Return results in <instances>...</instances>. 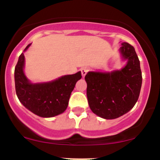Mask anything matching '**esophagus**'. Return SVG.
I'll use <instances>...</instances> for the list:
<instances>
[{
  "mask_svg": "<svg viewBox=\"0 0 160 160\" xmlns=\"http://www.w3.org/2000/svg\"><path fill=\"white\" fill-rule=\"evenodd\" d=\"M80 71H81L82 76H83V77H84L85 76H86V74L88 73V71H89V69H88V67H83V68H82L81 70H80Z\"/></svg>",
  "mask_w": 160,
  "mask_h": 160,
  "instance_id": "1",
  "label": "esophagus"
}]
</instances>
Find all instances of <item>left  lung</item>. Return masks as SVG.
<instances>
[{
    "label": "left lung",
    "instance_id": "left-lung-1",
    "mask_svg": "<svg viewBox=\"0 0 160 160\" xmlns=\"http://www.w3.org/2000/svg\"><path fill=\"white\" fill-rule=\"evenodd\" d=\"M120 52L128 60L122 70L88 72L85 76L90 109L105 119L117 118L128 112L138 101L141 90L142 71L135 49L128 42H123Z\"/></svg>",
    "mask_w": 160,
    "mask_h": 160
}]
</instances>
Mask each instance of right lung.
Returning a JSON list of instances; mask_svg holds the SVG:
<instances>
[{"instance_id":"1","label":"right lung","mask_w":160,"mask_h":160,"mask_svg":"<svg viewBox=\"0 0 160 160\" xmlns=\"http://www.w3.org/2000/svg\"><path fill=\"white\" fill-rule=\"evenodd\" d=\"M31 44L24 51H26ZM25 56L20 55L14 69L16 94L27 109L42 118L62 114L68 106L71 92L82 77L81 72L66 75L49 83H31L24 73Z\"/></svg>"}]
</instances>
